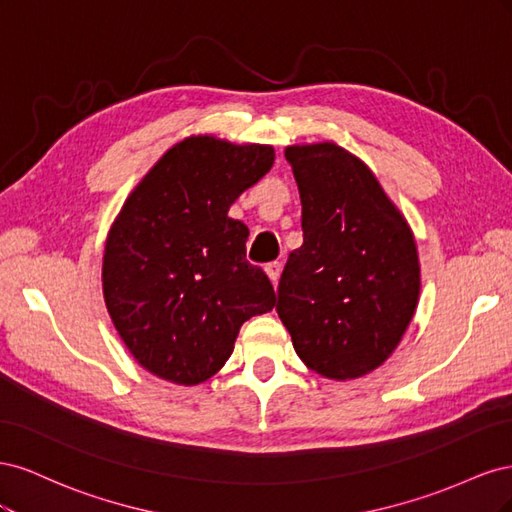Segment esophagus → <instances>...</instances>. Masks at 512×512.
I'll use <instances>...</instances> for the list:
<instances>
[{
  "label": "esophagus",
  "mask_w": 512,
  "mask_h": 512,
  "mask_svg": "<svg viewBox=\"0 0 512 512\" xmlns=\"http://www.w3.org/2000/svg\"><path fill=\"white\" fill-rule=\"evenodd\" d=\"M265 273L269 275V280L273 282V286L277 284V280H280V273H282V265L280 262H269V265H265Z\"/></svg>",
  "instance_id": "obj_1"
}]
</instances>
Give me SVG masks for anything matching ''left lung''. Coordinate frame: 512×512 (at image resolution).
<instances>
[{"instance_id": "obj_1", "label": "left lung", "mask_w": 512, "mask_h": 512, "mask_svg": "<svg viewBox=\"0 0 512 512\" xmlns=\"http://www.w3.org/2000/svg\"><path fill=\"white\" fill-rule=\"evenodd\" d=\"M284 156L301 196L303 245L290 252L275 309L299 359L331 380L380 367L421 292L414 235L374 173L335 143Z\"/></svg>"}]
</instances>
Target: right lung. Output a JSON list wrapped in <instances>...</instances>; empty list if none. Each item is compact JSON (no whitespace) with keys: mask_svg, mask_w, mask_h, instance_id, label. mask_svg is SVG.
I'll return each instance as SVG.
<instances>
[{"mask_svg":"<svg viewBox=\"0 0 512 512\" xmlns=\"http://www.w3.org/2000/svg\"><path fill=\"white\" fill-rule=\"evenodd\" d=\"M269 145L190 136L136 185L108 232L102 288L123 344L153 376L192 386L218 374L241 324L275 292L245 260L250 230L228 209L265 177Z\"/></svg>","mask_w":512,"mask_h":512,"instance_id":"add662e5","label":"right lung"}]
</instances>
